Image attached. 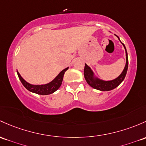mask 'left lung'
Returning a JSON list of instances; mask_svg holds the SVG:
<instances>
[{
    "label": "left lung",
    "mask_w": 146,
    "mask_h": 146,
    "mask_svg": "<svg viewBox=\"0 0 146 146\" xmlns=\"http://www.w3.org/2000/svg\"><path fill=\"white\" fill-rule=\"evenodd\" d=\"M116 36L117 37L119 40L120 41L119 37L117 36ZM121 43L122 44V45H123L124 48L125 50L126 64L122 72L117 78L111 80H104L100 79V78H98L94 74V73L92 70V68L87 64H85V69H84V76H85V78L87 82L88 83V85L91 86L92 87H93L94 89L100 90V91H110V90L116 88L124 80L126 74H127V69H128V56H127V50H126L125 45L122 42H121Z\"/></svg>",
    "instance_id": "8db88e82"
}]
</instances>
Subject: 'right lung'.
I'll list each match as a JSON object with an SVG mask.
<instances>
[{
	"label": "right lung",
	"mask_w": 146,
	"mask_h": 146,
	"mask_svg": "<svg viewBox=\"0 0 146 146\" xmlns=\"http://www.w3.org/2000/svg\"><path fill=\"white\" fill-rule=\"evenodd\" d=\"M68 69V67H67V68L61 70L60 73L55 77L54 79H53L51 82L45 84V85H32V84L29 83L21 77L18 70H17V73L18 77H19L22 85L31 92L36 93L40 95H48L56 92L60 87L61 83H62L64 73Z\"/></svg>",
	"instance_id": "obj_1"
}]
</instances>
